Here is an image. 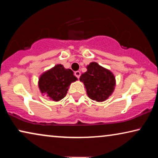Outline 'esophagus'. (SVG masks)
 I'll use <instances>...</instances> for the list:
<instances>
[{
	"label": "esophagus",
	"mask_w": 158,
	"mask_h": 158,
	"mask_svg": "<svg viewBox=\"0 0 158 158\" xmlns=\"http://www.w3.org/2000/svg\"><path fill=\"white\" fill-rule=\"evenodd\" d=\"M75 75L77 77V78H79L80 76H81V72H80V71H75Z\"/></svg>",
	"instance_id": "34e87169"
}]
</instances>
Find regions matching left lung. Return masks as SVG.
<instances>
[{
	"label": "left lung",
	"mask_w": 158,
	"mask_h": 158,
	"mask_svg": "<svg viewBox=\"0 0 158 158\" xmlns=\"http://www.w3.org/2000/svg\"><path fill=\"white\" fill-rule=\"evenodd\" d=\"M80 81L85 85L88 97L99 102L111 96L116 85L113 73L96 62H91L87 66V72L81 75Z\"/></svg>",
	"instance_id": "8db88e82"
}]
</instances>
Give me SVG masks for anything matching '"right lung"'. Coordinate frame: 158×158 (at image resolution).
Wrapping results in <instances>:
<instances>
[{
	"label": "right lung",
	"instance_id": "add662e5",
	"mask_svg": "<svg viewBox=\"0 0 158 158\" xmlns=\"http://www.w3.org/2000/svg\"><path fill=\"white\" fill-rule=\"evenodd\" d=\"M76 80L70 69H65L62 64H57L41 75L39 87L42 94L58 101L66 96L70 83Z\"/></svg>",
	"mask_w": 158,
	"mask_h": 158
}]
</instances>
